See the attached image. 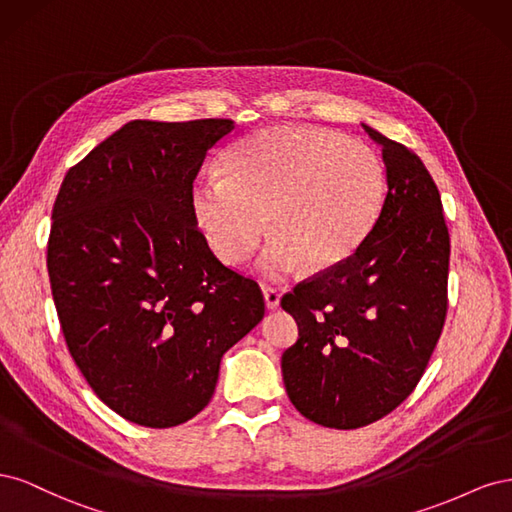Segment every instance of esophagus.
Here are the masks:
<instances>
[{"label":"esophagus","mask_w":512,"mask_h":512,"mask_svg":"<svg viewBox=\"0 0 512 512\" xmlns=\"http://www.w3.org/2000/svg\"><path fill=\"white\" fill-rule=\"evenodd\" d=\"M262 297H265V307L269 309V312H273V309L280 307V292H277V290L265 288V292H262Z\"/></svg>","instance_id":"1"}]
</instances>
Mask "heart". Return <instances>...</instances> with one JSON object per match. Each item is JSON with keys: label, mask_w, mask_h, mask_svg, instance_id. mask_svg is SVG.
Returning a JSON list of instances; mask_svg holds the SVG:
<instances>
[{"label": "heart", "mask_w": 512, "mask_h": 512, "mask_svg": "<svg viewBox=\"0 0 512 512\" xmlns=\"http://www.w3.org/2000/svg\"><path fill=\"white\" fill-rule=\"evenodd\" d=\"M222 175L198 179L192 218L213 254L239 265L269 224L256 260L267 280L344 265L376 226L386 198V170L365 143L335 130L284 123L232 147Z\"/></svg>", "instance_id": "b5f03b06"}]
</instances>
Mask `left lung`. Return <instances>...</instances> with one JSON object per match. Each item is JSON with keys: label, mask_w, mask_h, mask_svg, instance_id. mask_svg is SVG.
<instances>
[{"label": "left lung", "mask_w": 512, "mask_h": 512, "mask_svg": "<svg viewBox=\"0 0 512 512\" xmlns=\"http://www.w3.org/2000/svg\"><path fill=\"white\" fill-rule=\"evenodd\" d=\"M382 147L386 198L344 265L282 299L299 339L282 354L286 393L322 427L356 429L393 412L421 380L446 318L451 241L440 192L408 147Z\"/></svg>", "instance_id": "obj_1"}]
</instances>
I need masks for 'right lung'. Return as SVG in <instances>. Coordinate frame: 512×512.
Segmentation results:
<instances>
[{
	"instance_id": "add662e5",
	"label": "right lung",
	"mask_w": 512,
	"mask_h": 512,
	"mask_svg": "<svg viewBox=\"0 0 512 512\" xmlns=\"http://www.w3.org/2000/svg\"><path fill=\"white\" fill-rule=\"evenodd\" d=\"M230 119H134L61 183L46 267L76 367L104 404L143 427L190 421L226 350L265 316L256 282L213 256L190 209Z\"/></svg>"
}]
</instances>
